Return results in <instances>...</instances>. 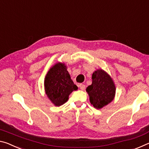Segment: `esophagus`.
Listing matches in <instances>:
<instances>
[{
	"label": "esophagus",
	"instance_id": "34e87169",
	"mask_svg": "<svg viewBox=\"0 0 149 149\" xmlns=\"http://www.w3.org/2000/svg\"><path fill=\"white\" fill-rule=\"evenodd\" d=\"M79 87L80 88L81 90L84 91V90H85V85H84V84H79Z\"/></svg>",
	"mask_w": 149,
	"mask_h": 149
}]
</instances>
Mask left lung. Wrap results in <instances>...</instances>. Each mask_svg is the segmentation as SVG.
<instances>
[{
  "mask_svg": "<svg viewBox=\"0 0 149 149\" xmlns=\"http://www.w3.org/2000/svg\"><path fill=\"white\" fill-rule=\"evenodd\" d=\"M116 85L112 78L102 69H97L92 74V84L87 87L91 104L96 109H101L114 100Z\"/></svg>",
  "mask_w": 149,
  "mask_h": 149,
  "instance_id": "left-lung-1",
  "label": "left lung"
}]
</instances>
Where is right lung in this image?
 Returning <instances> with one entry per match:
<instances>
[{"label": "right lung", "mask_w": 149, "mask_h": 149, "mask_svg": "<svg viewBox=\"0 0 149 149\" xmlns=\"http://www.w3.org/2000/svg\"><path fill=\"white\" fill-rule=\"evenodd\" d=\"M45 94L55 107L68 101L69 95L78 87L71 79L64 63L56 62L48 71L44 80Z\"/></svg>", "instance_id": "add662e5"}]
</instances>
